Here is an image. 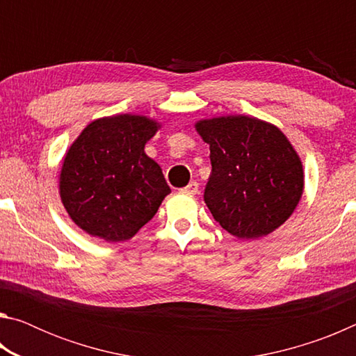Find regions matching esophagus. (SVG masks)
<instances>
[{
	"label": "esophagus",
	"instance_id": "obj_1",
	"mask_svg": "<svg viewBox=\"0 0 356 356\" xmlns=\"http://www.w3.org/2000/svg\"><path fill=\"white\" fill-rule=\"evenodd\" d=\"M180 191H182L184 195H196V193L200 191V185H197V182H190L185 186V188H182Z\"/></svg>",
	"mask_w": 356,
	"mask_h": 356
}]
</instances>
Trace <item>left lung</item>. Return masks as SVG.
Wrapping results in <instances>:
<instances>
[{"label":"left lung","mask_w":356,"mask_h":356,"mask_svg":"<svg viewBox=\"0 0 356 356\" xmlns=\"http://www.w3.org/2000/svg\"><path fill=\"white\" fill-rule=\"evenodd\" d=\"M195 129L210 147L204 201L220 226L250 240L284 225L305 190L303 163L287 136L245 114L201 119Z\"/></svg>","instance_id":"left-lung-1"}]
</instances>
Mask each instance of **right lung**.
Returning a JSON list of instances; mask_svg holds the SVG:
<instances>
[{
  "label": "right lung",
  "instance_id": "add662e5",
  "mask_svg": "<svg viewBox=\"0 0 356 356\" xmlns=\"http://www.w3.org/2000/svg\"><path fill=\"white\" fill-rule=\"evenodd\" d=\"M161 129L141 114L92 120L64 155L59 196L75 225L108 243L130 240L170 195L160 165L144 152Z\"/></svg>",
  "mask_w": 356,
  "mask_h": 356
}]
</instances>
